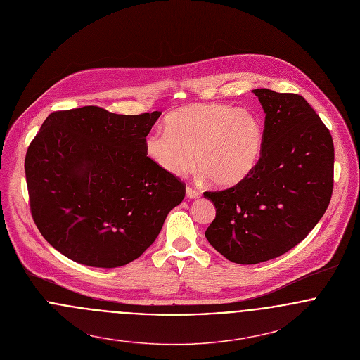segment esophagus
I'll return each instance as SVG.
<instances>
[{
    "mask_svg": "<svg viewBox=\"0 0 360 360\" xmlns=\"http://www.w3.org/2000/svg\"><path fill=\"white\" fill-rule=\"evenodd\" d=\"M186 197H187L188 200H197V198L201 197V193H200L198 190H194V188H191V187H187V188H186Z\"/></svg>",
    "mask_w": 360,
    "mask_h": 360,
    "instance_id": "obj_1",
    "label": "esophagus"
}]
</instances>
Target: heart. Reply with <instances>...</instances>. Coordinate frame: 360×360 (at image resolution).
<instances>
[{
  "instance_id": "obj_1",
  "label": "heart",
  "mask_w": 360,
  "mask_h": 360,
  "mask_svg": "<svg viewBox=\"0 0 360 360\" xmlns=\"http://www.w3.org/2000/svg\"><path fill=\"white\" fill-rule=\"evenodd\" d=\"M165 129L144 140L146 154L155 165L167 174L181 176L195 159L200 176L220 188L244 181L263 153L264 127L250 109L193 103L172 110Z\"/></svg>"
}]
</instances>
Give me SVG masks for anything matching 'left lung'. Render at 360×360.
I'll list each match as a JSON object with an SVG mask.
<instances>
[{"label":"left lung","mask_w":360,"mask_h":360,"mask_svg":"<svg viewBox=\"0 0 360 360\" xmlns=\"http://www.w3.org/2000/svg\"><path fill=\"white\" fill-rule=\"evenodd\" d=\"M264 117V146L240 184L204 193L216 207L209 244L238 264L281 257L323 217L333 194L334 144L308 101L290 93L254 90Z\"/></svg>","instance_id":"obj_1"}]
</instances>
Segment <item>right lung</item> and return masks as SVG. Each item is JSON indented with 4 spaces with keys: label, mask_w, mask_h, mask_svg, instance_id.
I'll return each mask as SVG.
<instances>
[{
    "label": "right lung",
    "mask_w": 360,
    "mask_h": 360,
    "mask_svg": "<svg viewBox=\"0 0 360 360\" xmlns=\"http://www.w3.org/2000/svg\"><path fill=\"white\" fill-rule=\"evenodd\" d=\"M162 112L98 106L52 112L25 159L30 209L43 237L73 262L112 269L141 257L186 187L147 156Z\"/></svg>",
    "instance_id": "obj_1"
}]
</instances>
